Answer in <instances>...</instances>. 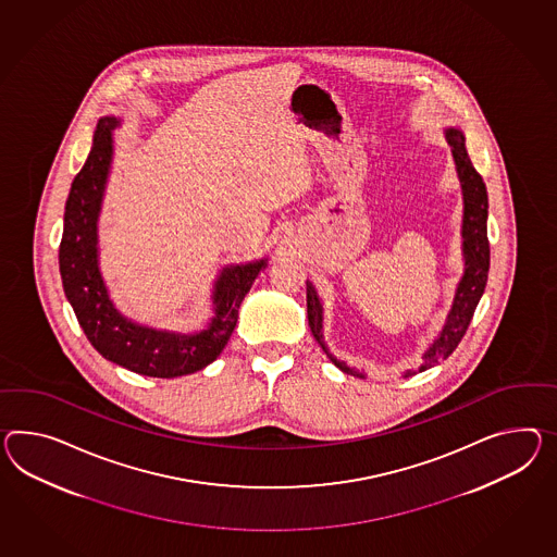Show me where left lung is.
<instances>
[{"mask_svg": "<svg viewBox=\"0 0 557 557\" xmlns=\"http://www.w3.org/2000/svg\"><path fill=\"white\" fill-rule=\"evenodd\" d=\"M448 145L453 147V157L457 164V173L462 183V197H465V218H462V251H465V275H462L453 308L448 312L447 324L443 327L441 336L434 339L433 346L422 354V367L419 370H426L438 364L441 360H447L453 350L459 346L467 327L471 324V318L475 313L476 304L485 292L488 273V239H487V189L483 177L475 171L471 163L467 149H465V136L457 128H448ZM306 294H308V322L312 327L313 338L324 348L327 354L326 344L322 338V306L318 294L310 282H306ZM330 360L336 367L352 374L358 379H364L362 372L346 367L344 362L336 360L332 354H327ZM417 374L414 370H408L405 379Z\"/></svg>", "mask_w": 557, "mask_h": 557, "instance_id": "8db88e82", "label": "left lung"}]
</instances>
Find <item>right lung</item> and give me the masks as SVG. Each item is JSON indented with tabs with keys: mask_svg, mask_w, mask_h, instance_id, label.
Here are the masks:
<instances>
[{
	"mask_svg": "<svg viewBox=\"0 0 557 557\" xmlns=\"http://www.w3.org/2000/svg\"><path fill=\"white\" fill-rule=\"evenodd\" d=\"M119 121L100 119L92 150L72 181L64 235L60 242V275L64 292L86 338L107 360L143 376L175 379L211 364L225 348L245 294L251 289L265 259L227 268L215 285V318L203 332L183 336L138 326L114 310L98 272L96 221L112 161V131Z\"/></svg>",
	"mask_w": 557,
	"mask_h": 557,
	"instance_id": "obj_1",
	"label": "right lung"
}]
</instances>
